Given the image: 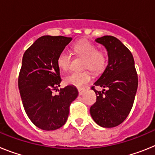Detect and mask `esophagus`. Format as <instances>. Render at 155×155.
<instances>
[{
    "label": "esophagus",
    "mask_w": 155,
    "mask_h": 155,
    "mask_svg": "<svg viewBox=\"0 0 155 155\" xmlns=\"http://www.w3.org/2000/svg\"><path fill=\"white\" fill-rule=\"evenodd\" d=\"M85 91V88H78V94L79 95H81Z\"/></svg>",
    "instance_id": "esophagus-1"
}]
</instances>
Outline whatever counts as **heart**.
Segmentation results:
<instances>
[{"label":"heart","instance_id":"b5f03b06","mask_svg":"<svg viewBox=\"0 0 155 155\" xmlns=\"http://www.w3.org/2000/svg\"><path fill=\"white\" fill-rule=\"evenodd\" d=\"M73 50L76 55L84 58V69H89L94 73H98L105 69L107 57L105 53L98 50L93 43L87 40H80L77 42L73 46ZM71 54L67 50H63L57 57V64L58 68L65 71L69 68L71 63ZM91 77L88 71L82 72H72L67 75L64 81L67 84L82 87L91 81Z\"/></svg>","mask_w":155,"mask_h":155}]
</instances>
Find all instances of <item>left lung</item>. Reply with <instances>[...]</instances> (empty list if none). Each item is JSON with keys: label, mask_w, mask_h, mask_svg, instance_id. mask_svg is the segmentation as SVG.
<instances>
[{"label": "left lung", "mask_w": 155, "mask_h": 155, "mask_svg": "<svg viewBox=\"0 0 155 155\" xmlns=\"http://www.w3.org/2000/svg\"><path fill=\"white\" fill-rule=\"evenodd\" d=\"M108 52V65L94 86L106 88L102 92L94 89L96 102L90 113L100 127H115L127 119L134 105L138 86V77L132 53L121 41L112 35L95 39Z\"/></svg>", "instance_id": "obj_1"}]
</instances>
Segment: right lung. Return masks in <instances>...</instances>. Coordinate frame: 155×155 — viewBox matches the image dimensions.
Here are the masks:
<instances>
[{"label":"right lung","instance_id":"add662e5","mask_svg":"<svg viewBox=\"0 0 155 155\" xmlns=\"http://www.w3.org/2000/svg\"><path fill=\"white\" fill-rule=\"evenodd\" d=\"M72 40L62 35H44L25 52L18 76V89L27 116L43 130H54L65 124L70 105L78 95L76 87L61 86L57 57Z\"/></svg>","mask_w":155,"mask_h":155}]
</instances>
